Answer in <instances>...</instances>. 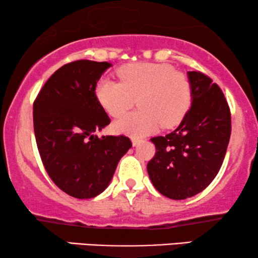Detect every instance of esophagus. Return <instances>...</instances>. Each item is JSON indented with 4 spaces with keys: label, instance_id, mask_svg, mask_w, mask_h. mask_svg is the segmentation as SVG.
Listing matches in <instances>:
<instances>
[{
    "label": "esophagus",
    "instance_id": "34e87169",
    "mask_svg": "<svg viewBox=\"0 0 258 258\" xmlns=\"http://www.w3.org/2000/svg\"><path fill=\"white\" fill-rule=\"evenodd\" d=\"M132 142H133V146H134V147H137L140 143H142V140H140V139H133Z\"/></svg>",
    "mask_w": 258,
    "mask_h": 258
}]
</instances>
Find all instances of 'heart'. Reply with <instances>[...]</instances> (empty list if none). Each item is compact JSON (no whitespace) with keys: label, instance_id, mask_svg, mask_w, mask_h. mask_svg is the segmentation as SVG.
I'll return each mask as SVG.
<instances>
[{"label":"heart","instance_id":"heart-1","mask_svg":"<svg viewBox=\"0 0 258 258\" xmlns=\"http://www.w3.org/2000/svg\"><path fill=\"white\" fill-rule=\"evenodd\" d=\"M121 82L98 81L95 94L102 108L112 117H121L136 103L139 110L115 123L121 133L139 137L158 126L172 128L182 122L192 100L191 84L186 75L165 63L141 62L122 67Z\"/></svg>","mask_w":258,"mask_h":258}]
</instances>
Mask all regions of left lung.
<instances>
[{
  "instance_id": "1",
  "label": "left lung",
  "mask_w": 258,
  "mask_h": 258,
  "mask_svg": "<svg viewBox=\"0 0 258 258\" xmlns=\"http://www.w3.org/2000/svg\"><path fill=\"white\" fill-rule=\"evenodd\" d=\"M191 107L181 124L165 136L151 139L156 154L147 165L155 188L171 200L195 196L213 182L230 140V109L210 77L188 72Z\"/></svg>"
}]
</instances>
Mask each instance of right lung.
<instances>
[{"mask_svg": "<svg viewBox=\"0 0 258 258\" xmlns=\"http://www.w3.org/2000/svg\"><path fill=\"white\" fill-rule=\"evenodd\" d=\"M111 63L80 59L49 77L34 102V132L49 177L75 199H93L110 183L132 148L128 137L95 135L110 123L95 88Z\"/></svg>", "mask_w": 258, "mask_h": 258, "instance_id": "right-lung-1", "label": "right lung"}]
</instances>
